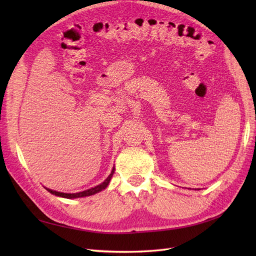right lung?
<instances>
[{
	"label": "right lung",
	"instance_id": "right-lung-1",
	"mask_svg": "<svg viewBox=\"0 0 256 256\" xmlns=\"http://www.w3.org/2000/svg\"><path fill=\"white\" fill-rule=\"evenodd\" d=\"M114 168L112 170L111 174L108 176L106 180L102 182L98 186H96L95 188H92V189H88V190H85V191H82V192H79V193H63V192H58V191H53L51 189H47L50 193H52V194L54 196H62V198H83V196H92L95 194V193H98L100 191H102L104 189H106L108 187V184H109L111 178L113 176V173H114Z\"/></svg>",
	"mask_w": 256,
	"mask_h": 256
}]
</instances>
